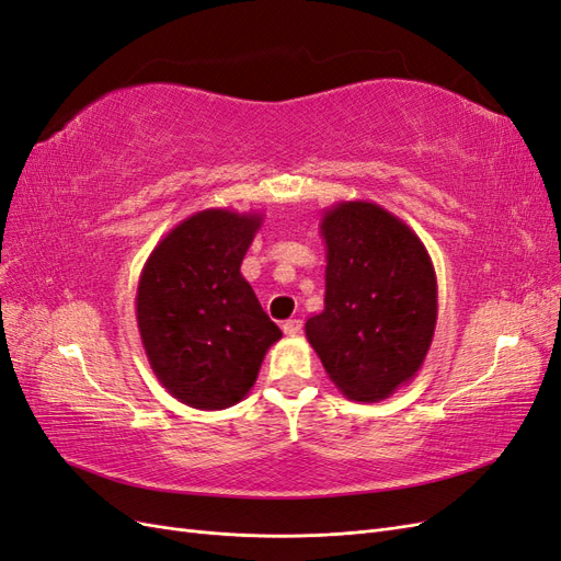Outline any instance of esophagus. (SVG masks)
<instances>
[{
  "label": "esophagus",
  "instance_id": "34e87169",
  "mask_svg": "<svg viewBox=\"0 0 561 561\" xmlns=\"http://www.w3.org/2000/svg\"><path fill=\"white\" fill-rule=\"evenodd\" d=\"M300 327H304V322H300V320H286V322L282 324L286 336H296V334L300 332Z\"/></svg>",
  "mask_w": 561,
  "mask_h": 561
}]
</instances>
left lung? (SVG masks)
Segmentation results:
<instances>
[{
    "instance_id": "1",
    "label": "left lung",
    "mask_w": 561,
    "mask_h": 561,
    "mask_svg": "<svg viewBox=\"0 0 561 561\" xmlns=\"http://www.w3.org/2000/svg\"><path fill=\"white\" fill-rule=\"evenodd\" d=\"M324 308L306 339L355 403H377L422 369L438 318L434 263L410 225L371 201H341L320 220Z\"/></svg>"
}]
</instances>
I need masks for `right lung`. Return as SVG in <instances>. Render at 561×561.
Returning a JSON list of instances; mask_svg holds the SVG:
<instances>
[{
  "instance_id": "right-lung-1",
  "label": "right lung",
  "mask_w": 561,
  "mask_h": 561,
  "mask_svg": "<svg viewBox=\"0 0 561 561\" xmlns=\"http://www.w3.org/2000/svg\"><path fill=\"white\" fill-rule=\"evenodd\" d=\"M263 213L206 208L175 225L144 263L137 327L156 379L196 410L237 405L282 339L241 275Z\"/></svg>"
}]
</instances>
